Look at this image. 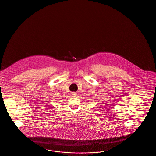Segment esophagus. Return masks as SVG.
Here are the masks:
<instances>
[{
    "mask_svg": "<svg viewBox=\"0 0 156 156\" xmlns=\"http://www.w3.org/2000/svg\"><path fill=\"white\" fill-rule=\"evenodd\" d=\"M71 95L72 96V97H75L76 95V93L75 92H73V93H71Z\"/></svg>",
    "mask_w": 156,
    "mask_h": 156,
    "instance_id": "1",
    "label": "esophagus"
}]
</instances>
